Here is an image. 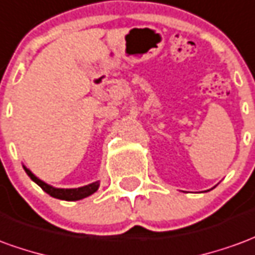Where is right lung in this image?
I'll use <instances>...</instances> for the list:
<instances>
[{
	"label": "right lung",
	"instance_id": "add662e5",
	"mask_svg": "<svg viewBox=\"0 0 255 255\" xmlns=\"http://www.w3.org/2000/svg\"><path fill=\"white\" fill-rule=\"evenodd\" d=\"M23 168L26 171L28 177L31 178V181H34L38 186H41V189L44 192H47L48 195L52 196L55 199H60V200H66V202H76V200H81L84 197H88L92 193H95L99 188V181L97 182H92L90 185H85V186H81V188H73V189H62V188H55V186H51L48 185L47 182L41 181L40 178H37L28 170L26 165H23Z\"/></svg>",
	"mask_w": 255,
	"mask_h": 255
}]
</instances>
